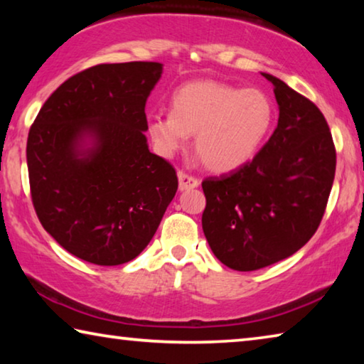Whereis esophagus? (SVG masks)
<instances>
[{"label":"esophagus","mask_w":364,"mask_h":364,"mask_svg":"<svg viewBox=\"0 0 364 364\" xmlns=\"http://www.w3.org/2000/svg\"><path fill=\"white\" fill-rule=\"evenodd\" d=\"M178 181H180V191H188L199 186V180L188 173H184V171H178Z\"/></svg>","instance_id":"obj_1"}]
</instances>
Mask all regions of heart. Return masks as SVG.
Masks as SVG:
<instances>
[{
    "label": "heart",
    "instance_id": "heart-1",
    "mask_svg": "<svg viewBox=\"0 0 364 364\" xmlns=\"http://www.w3.org/2000/svg\"><path fill=\"white\" fill-rule=\"evenodd\" d=\"M273 119V102L263 91L199 80L175 91L171 112L147 117V133L164 157L184 149L194 134V149L205 167L225 173L255 156Z\"/></svg>",
    "mask_w": 364,
    "mask_h": 364
}]
</instances>
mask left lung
Returning <instances> with one entry per match:
<instances>
[{"label":"left lung","instance_id":"left-lung-1","mask_svg":"<svg viewBox=\"0 0 364 364\" xmlns=\"http://www.w3.org/2000/svg\"><path fill=\"white\" fill-rule=\"evenodd\" d=\"M278 127L242 167L202 181V230L228 268L254 271L291 257L316 232L336 175V147L315 104L269 73Z\"/></svg>","mask_w":364,"mask_h":364}]
</instances>
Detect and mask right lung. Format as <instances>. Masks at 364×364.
<instances>
[{
	"label": "right lung",
	"mask_w": 364,
	"mask_h": 364,
	"mask_svg": "<svg viewBox=\"0 0 364 364\" xmlns=\"http://www.w3.org/2000/svg\"><path fill=\"white\" fill-rule=\"evenodd\" d=\"M159 63L100 64L59 86L28 132L30 193L43 228L85 262L136 258L178 189L176 171L149 151L146 101Z\"/></svg>",
	"instance_id": "add662e5"
}]
</instances>
